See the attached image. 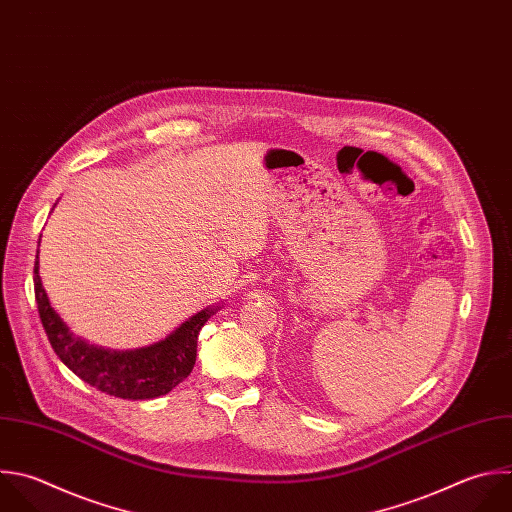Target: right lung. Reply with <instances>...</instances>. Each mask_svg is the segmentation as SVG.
Listing matches in <instances>:
<instances>
[{
  "label": "right lung",
  "instance_id": "1",
  "mask_svg": "<svg viewBox=\"0 0 512 512\" xmlns=\"http://www.w3.org/2000/svg\"><path fill=\"white\" fill-rule=\"evenodd\" d=\"M34 288L44 330L60 360L90 386L124 400L158 398L188 378L196 364L198 334L208 318L220 310V304L200 310L164 340L150 346L112 350L76 336L52 308L42 286L38 256L34 266Z\"/></svg>",
  "mask_w": 512,
  "mask_h": 512
}]
</instances>
